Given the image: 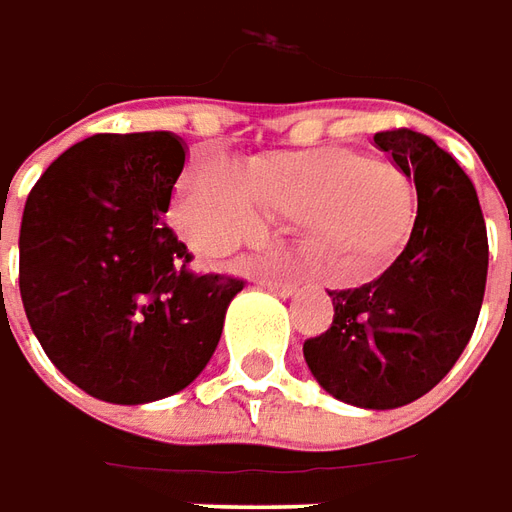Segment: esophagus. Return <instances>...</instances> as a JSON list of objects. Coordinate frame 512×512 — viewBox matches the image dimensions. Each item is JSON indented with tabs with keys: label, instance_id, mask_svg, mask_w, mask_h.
Wrapping results in <instances>:
<instances>
[{
	"label": "esophagus",
	"instance_id": "esophagus-1",
	"mask_svg": "<svg viewBox=\"0 0 512 512\" xmlns=\"http://www.w3.org/2000/svg\"><path fill=\"white\" fill-rule=\"evenodd\" d=\"M262 284L267 286V289H273V292H278V295H281V297L295 295V289H297L295 281H278V278H270V275H264Z\"/></svg>",
	"mask_w": 512,
	"mask_h": 512
}]
</instances>
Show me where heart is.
Returning <instances> with one entry per match:
<instances>
[{
  "label": "heart",
  "mask_w": 512,
  "mask_h": 512,
  "mask_svg": "<svg viewBox=\"0 0 512 512\" xmlns=\"http://www.w3.org/2000/svg\"><path fill=\"white\" fill-rule=\"evenodd\" d=\"M264 209L300 226L317 253H333L342 275L361 281L397 253L411 228V187L389 165L344 148L275 154L248 176L223 159L195 162L176 184L170 217L204 253H226L253 237Z\"/></svg>",
  "instance_id": "1"
}]
</instances>
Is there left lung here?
Listing matches in <instances>:
<instances>
[{"label": "left lung", "instance_id": "1", "mask_svg": "<svg viewBox=\"0 0 512 512\" xmlns=\"http://www.w3.org/2000/svg\"><path fill=\"white\" fill-rule=\"evenodd\" d=\"M413 179L411 237L386 273L333 289L331 328L306 339L303 355L336 400L389 411L436 386L466 350L488 278V234L471 179L427 134H375Z\"/></svg>", "mask_w": 512, "mask_h": 512}]
</instances>
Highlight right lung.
<instances>
[{
  "label": "right lung",
  "mask_w": 512,
  "mask_h": 512,
  "mask_svg": "<svg viewBox=\"0 0 512 512\" xmlns=\"http://www.w3.org/2000/svg\"><path fill=\"white\" fill-rule=\"evenodd\" d=\"M181 168L176 134H96L54 159L27 198L24 311L49 361L90 397L140 405L187 389L245 286L190 270L165 223Z\"/></svg>",
  "instance_id": "1"
}]
</instances>
